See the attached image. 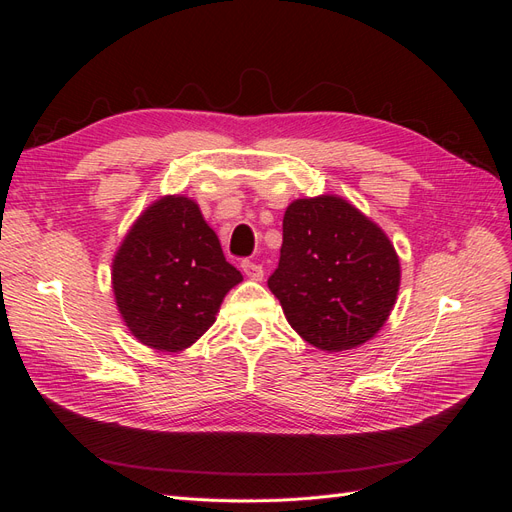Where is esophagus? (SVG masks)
<instances>
[{
	"label": "esophagus",
	"mask_w": 512,
	"mask_h": 512,
	"mask_svg": "<svg viewBox=\"0 0 512 512\" xmlns=\"http://www.w3.org/2000/svg\"><path fill=\"white\" fill-rule=\"evenodd\" d=\"M241 271L250 277V280L254 282H260L262 277H265V271H262V267L258 265V262H252V260H243L241 262Z\"/></svg>",
	"instance_id": "34e87169"
}]
</instances>
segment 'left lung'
<instances>
[{
    "mask_svg": "<svg viewBox=\"0 0 512 512\" xmlns=\"http://www.w3.org/2000/svg\"><path fill=\"white\" fill-rule=\"evenodd\" d=\"M280 254L267 284L307 344L324 352L359 348L389 320L399 256L386 232L346 198L292 200Z\"/></svg>",
    "mask_w": 512,
    "mask_h": 512,
    "instance_id": "left-lung-1",
    "label": "left lung"
}]
</instances>
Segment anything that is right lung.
I'll use <instances>...</instances> for the list:
<instances>
[{
	"instance_id": "add662e5",
	"label": "right lung",
	"mask_w": 512,
	"mask_h": 512,
	"mask_svg": "<svg viewBox=\"0 0 512 512\" xmlns=\"http://www.w3.org/2000/svg\"><path fill=\"white\" fill-rule=\"evenodd\" d=\"M241 282L198 203L183 194L160 196L138 215L111 269L121 320L138 342L158 352L196 344L228 290Z\"/></svg>"
}]
</instances>
